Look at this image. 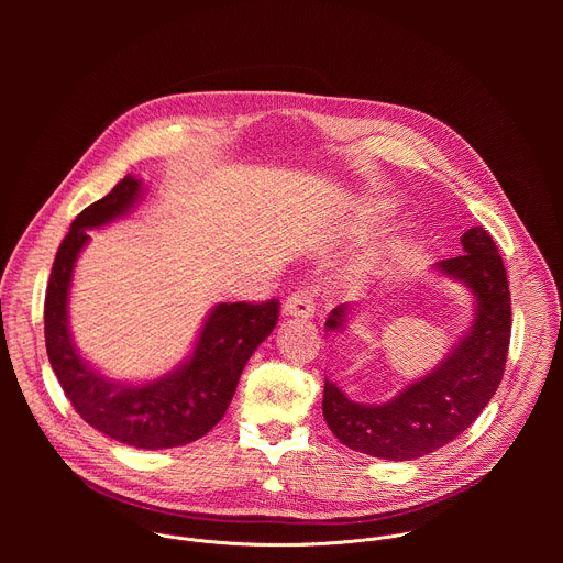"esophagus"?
<instances>
[{"label": "esophagus", "mask_w": 563, "mask_h": 563, "mask_svg": "<svg viewBox=\"0 0 563 563\" xmlns=\"http://www.w3.org/2000/svg\"><path fill=\"white\" fill-rule=\"evenodd\" d=\"M285 316H296V318H311L313 316V298L307 289H296L283 305Z\"/></svg>", "instance_id": "obj_1"}]
</instances>
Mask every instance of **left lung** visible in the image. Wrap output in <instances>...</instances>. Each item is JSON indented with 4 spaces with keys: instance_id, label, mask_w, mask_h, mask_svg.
I'll return each instance as SVG.
<instances>
[{
    "instance_id": "8db88e82",
    "label": "left lung",
    "mask_w": 563,
    "mask_h": 563,
    "mask_svg": "<svg viewBox=\"0 0 563 563\" xmlns=\"http://www.w3.org/2000/svg\"><path fill=\"white\" fill-rule=\"evenodd\" d=\"M463 252L437 263L476 298L467 334L428 376L400 389L387 404L361 406L325 376L323 415L334 437L356 452L387 461H412L465 432L497 391L510 345V289L493 235L472 227L461 238ZM352 307L332 309L325 330L343 332Z\"/></svg>"
}]
</instances>
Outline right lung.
Segmentation results:
<instances>
[{
    "label": "right lung",
    "instance_id": "obj_1",
    "mask_svg": "<svg viewBox=\"0 0 563 563\" xmlns=\"http://www.w3.org/2000/svg\"><path fill=\"white\" fill-rule=\"evenodd\" d=\"M142 183L126 176L79 213L57 250L44 300V336L53 372L75 412L98 432L144 450L178 448L205 437L227 412L250 356L278 323L280 302H220L211 309L191 358L172 374L122 385L91 369L68 332V287L87 229L124 216Z\"/></svg>",
    "mask_w": 563,
    "mask_h": 563
}]
</instances>
